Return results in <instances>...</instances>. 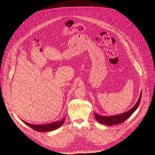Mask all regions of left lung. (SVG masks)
<instances>
[{
  "mask_svg": "<svg viewBox=\"0 0 155 155\" xmlns=\"http://www.w3.org/2000/svg\"><path fill=\"white\" fill-rule=\"evenodd\" d=\"M141 97H142V92L140 93V98H139L138 102L135 104V105L131 109L127 111L125 113L118 114V115L111 116H102L99 115L95 113H94V114L95 118L99 123L102 124L113 125L120 124V123L124 122L127 118H129L131 116V114H133V113L137 110V109L138 108V107L140 103Z\"/></svg>",
  "mask_w": 155,
  "mask_h": 155,
  "instance_id": "left-lung-1",
  "label": "left lung"
}]
</instances>
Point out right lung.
<instances>
[{"label": "right lung", "mask_w": 155, "mask_h": 155, "mask_svg": "<svg viewBox=\"0 0 155 155\" xmlns=\"http://www.w3.org/2000/svg\"><path fill=\"white\" fill-rule=\"evenodd\" d=\"M65 118H63L62 120L60 121H56L54 123H52L50 124H43V125H34V124H31L28 123H26L25 121L22 120L23 123H24L26 125H28L33 130L39 131V132H48L54 130L58 129L59 127H60L62 124H63Z\"/></svg>", "instance_id": "add662e5"}]
</instances>
